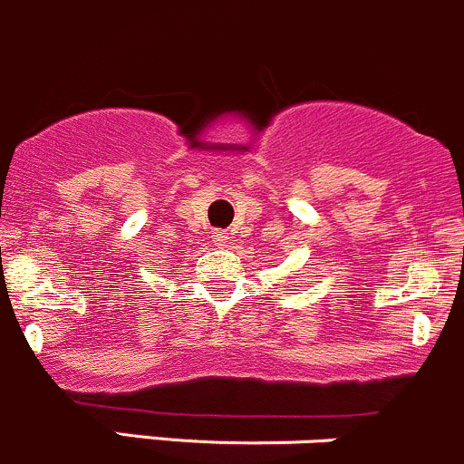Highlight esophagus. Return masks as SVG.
Listing matches in <instances>:
<instances>
[{
	"label": "esophagus",
	"mask_w": 464,
	"mask_h": 464,
	"mask_svg": "<svg viewBox=\"0 0 464 464\" xmlns=\"http://www.w3.org/2000/svg\"><path fill=\"white\" fill-rule=\"evenodd\" d=\"M212 238L218 243V246H223V243H227V238H230V237H227L226 230H214Z\"/></svg>",
	"instance_id": "obj_1"
}]
</instances>
